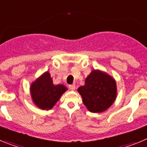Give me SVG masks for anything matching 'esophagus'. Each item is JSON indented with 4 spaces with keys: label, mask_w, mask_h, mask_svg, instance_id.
<instances>
[{
    "label": "esophagus",
    "mask_w": 147,
    "mask_h": 147,
    "mask_svg": "<svg viewBox=\"0 0 147 147\" xmlns=\"http://www.w3.org/2000/svg\"><path fill=\"white\" fill-rule=\"evenodd\" d=\"M69 88L70 90H74L76 89V85H74V84H73V85H70Z\"/></svg>",
    "instance_id": "34e87169"
}]
</instances>
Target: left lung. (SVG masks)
Segmentation results:
<instances>
[{
    "instance_id": "obj_1",
    "label": "left lung",
    "mask_w": 147,
    "mask_h": 147,
    "mask_svg": "<svg viewBox=\"0 0 147 147\" xmlns=\"http://www.w3.org/2000/svg\"><path fill=\"white\" fill-rule=\"evenodd\" d=\"M85 107L92 113H102L113 104L117 95L116 82L112 76L99 70H93L78 88Z\"/></svg>"
}]
</instances>
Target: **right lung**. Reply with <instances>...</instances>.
<instances>
[{
    "label": "right lung",
    "mask_w": 147,
    "mask_h": 147,
    "mask_svg": "<svg viewBox=\"0 0 147 147\" xmlns=\"http://www.w3.org/2000/svg\"><path fill=\"white\" fill-rule=\"evenodd\" d=\"M67 88L63 85H54L49 72L44 73L30 87L33 102L42 110L52 109Z\"/></svg>",
    "instance_id": "1"
}]
</instances>
